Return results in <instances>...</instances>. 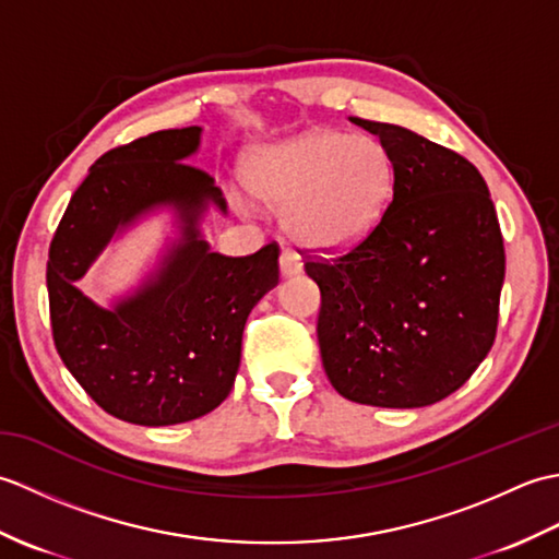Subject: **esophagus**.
<instances>
[{
    "instance_id": "esophagus-1",
    "label": "esophagus",
    "mask_w": 559,
    "mask_h": 559,
    "mask_svg": "<svg viewBox=\"0 0 559 559\" xmlns=\"http://www.w3.org/2000/svg\"><path fill=\"white\" fill-rule=\"evenodd\" d=\"M302 271V261H300V257L295 254V252H290V249H283V254H281V273L286 278H290V276H295V273H300Z\"/></svg>"
}]
</instances>
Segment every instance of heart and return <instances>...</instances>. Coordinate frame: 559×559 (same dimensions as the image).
I'll use <instances>...</instances> for the list:
<instances>
[{"label":"heart","instance_id":"1","mask_svg":"<svg viewBox=\"0 0 559 559\" xmlns=\"http://www.w3.org/2000/svg\"><path fill=\"white\" fill-rule=\"evenodd\" d=\"M394 158L370 134L307 132L254 151L249 192L273 209L293 240L314 249L350 245L382 216L394 189Z\"/></svg>","mask_w":559,"mask_h":559}]
</instances>
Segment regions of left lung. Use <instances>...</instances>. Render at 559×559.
Here are the masks:
<instances>
[{
    "label": "left lung",
    "mask_w": 559,
    "mask_h": 559,
    "mask_svg": "<svg viewBox=\"0 0 559 559\" xmlns=\"http://www.w3.org/2000/svg\"><path fill=\"white\" fill-rule=\"evenodd\" d=\"M394 158V194L346 254L307 261L331 386L379 408L447 399L490 353L504 283L495 204L473 163L406 127L350 117Z\"/></svg>",
    "instance_id": "8db88e82"
}]
</instances>
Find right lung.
<instances>
[{"mask_svg": "<svg viewBox=\"0 0 559 559\" xmlns=\"http://www.w3.org/2000/svg\"><path fill=\"white\" fill-rule=\"evenodd\" d=\"M201 127L165 129L112 148L71 197L47 259L59 358L98 406L124 423L163 427L201 418L230 394L249 312L278 286V247L249 257L211 252L201 218L228 213L213 177L185 163ZM158 210L178 237L132 293L103 308L75 281L117 236Z\"/></svg>", "mask_w": 559, "mask_h": 559, "instance_id": "1", "label": "right lung"}]
</instances>
